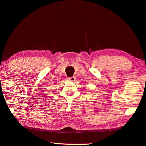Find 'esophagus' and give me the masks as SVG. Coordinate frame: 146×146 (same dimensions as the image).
Segmentation results:
<instances>
[{
	"label": "esophagus",
	"instance_id": "esophagus-1",
	"mask_svg": "<svg viewBox=\"0 0 146 146\" xmlns=\"http://www.w3.org/2000/svg\"><path fill=\"white\" fill-rule=\"evenodd\" d=\"M68 80L70 82H74L75 80H76V77H69V78H68Z\"/></svg>",
	"mask_w": 146,
	"mask_h": 146
}]
</instances>
